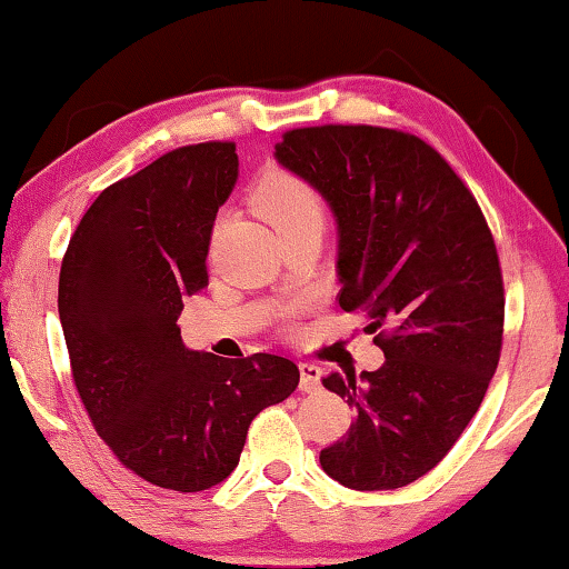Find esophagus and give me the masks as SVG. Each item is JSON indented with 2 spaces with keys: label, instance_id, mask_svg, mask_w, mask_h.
<instances>
[{
  "label": "esophagus",
  "instance_id": "1",
  "mask_svg": "<svg viewBox=\"0 0 569 569\" xmlns=\"http://www.w3.org/2000/svg\"><path fill=\"white\" fill-rule=\"evenodd\" d=\"M320 379H322L320 366L300 363V389L305 395H315V391H320Z\"/></svg>",
  "mask_w": 569,
  "mask_h": 569
}]
</instances>
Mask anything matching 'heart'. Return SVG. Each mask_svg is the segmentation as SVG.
<instances>
[{"mask_svg": "<svg viewBox=\"0 0 569 569\" xmlns=\"http://www.w3.org/2000/svg\"><path fill=\"white\" fill-rule=\"evenodd\" d=\"M254 203L279 236L305 223H322L326 218V206L318 190L287 170H269L259 180Z\"/></svg>", "mask_w": 569, "mask_h": 569, "instance_id": "obj_1", "label": "heart"}]
</instances>
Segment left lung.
I'll use <instances>...</instances> for the list:
<instances>
[{
	"mask_svg": "<svg viewBox=\"0 0 569 569\" xmlns=\"http://www.w3.org/2000/svg\"><path fill=\"white\" fill-rule=\"evenodd\" d=\"M277 162L326 198L338 223V305L363 310L379 371L330 373L353 407L320 466L353 491L409 486L448 456L478 412L503 340V279L491 229L456 170L397 129H292Z\"/></svg>",
	"mask_w": 569,
	"mask_h": 569,
	"instance_id": "left-lung-1",
	"label": "left lung"
}]
</instances>
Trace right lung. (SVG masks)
I'll return each mask as SVG.
<instances>
[{"mask_svg":"<svg viewBox=\"0 0 569 569\" xmlns=\"http://www.w3.org/2000/svg\"><path fill=\"white\" fill-rule=\"evenodd\" d=\"M239 178L233 142L180 147L93 200L60 267L58 312L96 432L152 486L208 491L239 466L251 419L300 383L290 358L190 351L182 297L208 284L218 208Z\"/></svg>","mask_w":569,"mask_h":569,"instance_id":"right-lung-1","label":"right lung"}]
</instances>
